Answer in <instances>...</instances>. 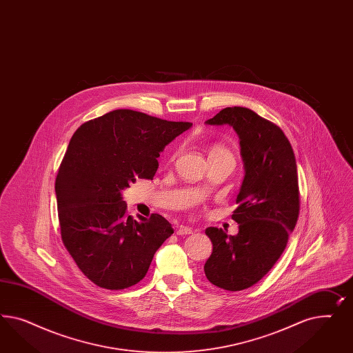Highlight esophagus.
<instances>
[{
	"instance_id": "1",
	"label": "esophagus",
	"mask_w": 353,
	"mask_h": 353,
	"mask_svg": "<svg viewBox=\"0 0 353 353\" xmlns=\"http://www.w3.org/2000/svg\"><path fill=\"white\" fill-rule=\"evenodd\" d=\"M192 228H189V226H183V225H180V226L177 228V230H176V234L177 235L192 234Z\"/></svg>"
}]
</instances>
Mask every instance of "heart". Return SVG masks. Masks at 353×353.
Masks as SVG:
<instances>
[{
	"label": "heart",
	"instance_id": "heart-1",
	"mask_svg": "<svg viewBox=\"0 0 353 353\" xmlns=\"http://www.w3.org/2000/svg\"><path fill=\"white\" fill-rule=\"evenodd\" d=\"M179 151L174 150L170 157V161H173L176 159ZM208 158L210 159H228V161H234V157L232 154V151L228 149L223 143H214L210 150H208Z\"/></svg>",
	"mask_w": 353,
	"mask_h": 353
}]
</instances>
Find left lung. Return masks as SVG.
I'll list each match as a JSON object with an SVG mask.
<instances>
[{"label":"left lung","instance_id":"left-lung-1","mask_svg":"<svg viewBox=\"0 0 353 353\" xmlns=\"http://www.w3.org/2000/svg\"><path fill=\"white\" fill-rule=\"evenodd\" d=\"M207 124L234 128L246 174L232 214L238 234L205 229L214 250L204 273L220 289L241 291L264 277L288 246L300 211L296 161L282 129L250 108L226 107Z\"/></svg>","mask_w":353,"mask_h":353}]
</instances>
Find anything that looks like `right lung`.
Returning a JSON list of instances; mask_svg holds the SVG:
<instances>
[{"label": "right lung", "mask_w": 353, "mask_h": 353, "mask_svg": "<svg viewBox=\"0 0 353 353\" xmlns=\"http://www.w3.org/2000/svg\"><path fill=\"white\" fill-rule=\"evenodd\" d=\"M192 125L121 108L76 129L55 179L58 217L64 247L97 286L139 283L173 233L161 214L129 216L121 190L152 180L159 152Z\"/></svg>", "instance_id": "obj_1"}]
</instances>
